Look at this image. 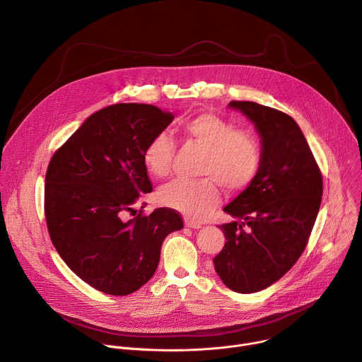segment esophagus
Segmentation results:
<instances>
[{
  "mask_svg": "<svg viewBox=\"0 0 362 362\" xmlns=\"http://www.w3.org/2000/svg\"><path fill=\"white\" fill-rule=\"evenodd\" d=\"M185 224H186V227H192V228H200V227H202L200 223L193 221V220H189V218L185 220Z\"/></svg>",
  "mask_w": 362,
  "mask_h": 362,
  "instance_id": "1",
  "label": "esophagus"
}]
</instances>
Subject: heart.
<instances>
[{"mask_svg":"<svg viewBox=\"0 0 362 362\" xmlns=\"http://www.w3.org/2000/svg\"><path fill=\"white\" fill-rule=\"evenodd\" d=\"M180 134L189 142L204 149L200 163V179H175L163 186L159 199L163 204L190 218H203L218 204V183L228 192L249 187L262 166V146L256 135L246 129H234L228 120L203 112L180 125ZM173 138L160 131L144 149V165L155 177L170 172L175 155Z\"/></svg>","mask_w":362,"mask_h":362,"instance_id":"obj_1","label":"heart"}]
</instances>
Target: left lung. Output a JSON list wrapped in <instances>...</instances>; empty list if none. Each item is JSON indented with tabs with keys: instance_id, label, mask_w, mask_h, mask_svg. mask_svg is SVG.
I'll return each instance as SVG.
<instances>
[{
	"instance_id": "obj_1",
	"label": "left lung",
	"mask_w": 362,
	"mask_h": 362,
	"mask_svg": "<svg viewBox=\"0 0 362 362\" xmlns=\"http://www.w3.org/2000/svg\"><path fill=\"white\" fill-rule=\"evenodd\" d=\"M262 136V166L253 183L223 211L227 242L213 259L221 281L235 293H257L280 280L300 259L315 223L322 175L296 120L250 100H231Z\"/></svg>"
}]
</instances>
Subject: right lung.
Here are the masks:
<instances>
[{
	"instance_id": "obj_1",
	"label": "right lung",
	"mask_w": 362,
	"mask_h": 362,
	"mask_svg": "<svg viewBox=\"0 0 362 362\" xmlns=\"http://www.w3.org/2000/svg\"><path fill=\"white\" fill-rule=\"evenodd\" d=\"M173 119L172 112L146 103L106 106L48 165L44 210L52 245L79 279L105 294L128 296L146 284L165 237L183 227L173 209L144 214V206L134 207L152 192L144 149Z\"/></svg>"
}]
</instances>
